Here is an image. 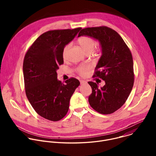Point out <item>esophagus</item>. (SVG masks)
<instances>
[{
    "label": "esophagus",
    "instance_id": "1",
    "mask_svg": "<svg viewBox=\"0 0 156 156\" xmlns=\"http://www.w3.org/2000/svg\"><path fill=\"white\" fill-rule=\"evenodd\" d=\"M80 84H86V81H84V80H80Z\"/></svg>",
    "mask_w": 156,
    "mask_h": 156
}]
</instances>
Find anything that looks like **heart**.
Masks as SVG:
<instances>
[{
    "label": "heart",
    "instance_id": "b5f03b06",
    "mask_svg": "<svg viewBox=\"0 0 156 156\" xmlns=\"http://www.w3.org/2000/svg\"><path fill=\"white\" fill-rule=\"evenodd\" d=\"M77 41L80 47L86 54L92 52L96 46V42L94 39L89 36H82L78 39ZM69 48V44H67L64 47L62 51V57L63 58H66V54H67ZM90 68L91 66L89 65H81L76 67V70L81 76H85Z\"/></svg>",
    "mask_w": 156,
    "mask_h": 156
}]
</instances>
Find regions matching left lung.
Listing matches in <instances>:
<instances>
[{
	"mask_svg": "<svg viewBox=\"0 0 156 156\" xmlns=\"http://www.w3.org/2000/svg\"><path fill=\"white\" fill-rule=\"evenodd\" d=\"M81 36L98 39L102 52L93 77L102 79L105 84L99 88L96 83L88 82L92 88L89 103L100 114H112L125 103L134 84L131 51L119 34L107 27L84 28L78 34Z\"/></svg>",
	"mask_w": 156,
	"mask_h": 156,
	"instance_id": "8db88e82",
	"label": "left lung"
}]
</instances>
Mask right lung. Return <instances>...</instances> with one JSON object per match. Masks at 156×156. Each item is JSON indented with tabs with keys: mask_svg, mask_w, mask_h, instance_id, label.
Returning <instances> with one entry per match:
<instances>
[{
	"mask_svg": "<svg viewBox=\"0 0 156 156\" xmlns=\"http://www.w3.org/2000/svg\"><path fill=\"white\" fill-rule=\"evenodd\" d=\"M81 28L50 30L39 36L28 49L23 71L27 98L36 113L57 122L68 112L70 98L80 81L70 78L63 84L57 80L62 51Z\"/></svg>",
	"mask_w": 156,
	"mask_h": 156,
	"instance_id": "obj_1",
	"label": "right lung"
}]
</instances>
